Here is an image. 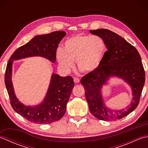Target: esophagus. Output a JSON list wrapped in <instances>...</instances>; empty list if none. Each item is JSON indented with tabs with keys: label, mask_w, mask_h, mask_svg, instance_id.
Returning a JSON list of instances; mask_svg holds the SVG:
<instances>
[{
	"label": "esophagus",
	"mask_w": 148,
	"mask_h": 148,
	"mask_svg": "<svg viewBox=\"0 0 148 148\" xmlns=\"http://www.w3.org/2000/svg\"><path fill=\"white\" fill-rule=\"evenodd\" d=\"M74 81L75 83H78L79 82V79L78 77H74Z\"/></svg>",
	"instance_id": "obj_1"
}]
</instances>
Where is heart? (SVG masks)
Segmentation results:
<instances>
[{
	"label": "heart",
	"instance_id": "heart-1",
	"mask_svg": "<svg viewBox=\"0 0 148 148\" xmlns=\"http://www.w3.org/2000/svg\"><path fill=\"white\" fill-rule=\"evenodd\" d=\"M107 50L102 37L78 34L67 39L64 49L59 48L56 56L63 70L67 72L76 61L77 67L84 72H92L99 67Z\"/></svg>",
	"mask_w": 148,
	"mask_h": 148
}]
</instances>
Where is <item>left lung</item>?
Listing matches in <instances>:
<instances>
[{
    "mask_svg": "<svg viewBox=\"0 0 148 148\" xmlns=\"http://www.w3.org/2000/svg\"><path fill=\"white\" fill-rule=\"evenodd\" d=\"M90 32L102 37L108 49L99 67L81 79L90 111L100 120L120 119L132 112L139 103L145 83V72L140 56L134 46L111 30L100 29ZM111 77L121 78L132 88L133 102L126 110L109 109L103 103L101 89Z\"/></svg>",
    "mask_w": 148,
    "mask_h": 148,
    "instance_id": "obj_1",
    "label": "left lung"
}]
</instances>
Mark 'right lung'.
Masks as SVG:
<instances>
[{
    "label": "right lung",
    "mask_w": 148,
    "mask_h": 148,
    "mask_svg": "<svg viewBox=\"0 0 148 148\" xmlns=\"http://www.w3.org/2000/svg\"><path fill=\"white\" fill-rule=\"evenodd\" d=\"M65 35L64 31H56L36 36L18 48L9 60L4 79L11 105L16 112L30 122L49 124L60 119L66 111L67 103L74 86V79L71 76L61 77L53 74L43 102L37 106H26L19 101L14 93L11 80L12 61L31 56H42L55 63L56 49Z\"/></svg>",
    "instance_id": "1"
}]
</instances>
